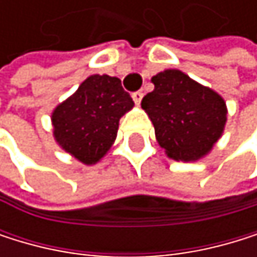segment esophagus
Listing matches in <instances>:
<instances>
[{"mask_svg":"<svg viewBox=\"0 0 257 257\" xmlns=\"http://www.w3.org/2000/svg\"><path fill=\"white\" fill-rule=\"evenodd\" d=\"M142 98H143V92H142V91H137V92H134V94H133V100H134L137 104H140Z\"/></svg>","mask_w":257,"mask_h":257,"instance_id":"1","label":"esophagus"}]
</instances>
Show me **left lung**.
<instances>
[{"label": "left lung", "instance_id": "8db88e82", "mask_svg": "<svg viewBox=\"0 0 257 257\" xmlns=\"http://www.w3.org/2000/svg\"><path fill=\"white\" fill-rule=\"evenodd\" d=\"M151 81L154 91L143 97L142 107L166 156L194 162L208 154L225 127L223 98L177 69L159 72Z\"/></svg>", "mask_w": 257, "mask_h": 257}]
</instances>
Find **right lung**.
Segmentation results:
<instances>
[{
	"mask_svg": "<svg viewBox=\"0 0 257 257\" xmlns=\"http://www.w3.org/2000/svg\"><path fill=\"white\" fill-rule=\"evenodd\" d=\"M133 106L117 77L91 75L54 109V137L66 153L84 165H94L109 151L120 118Z\"/></svg>",
	"mask_w": 257,
	"mask_h": 257,
	"instance_id": "right-lung-1",
	"label": "right lung"
}]
</instances>
